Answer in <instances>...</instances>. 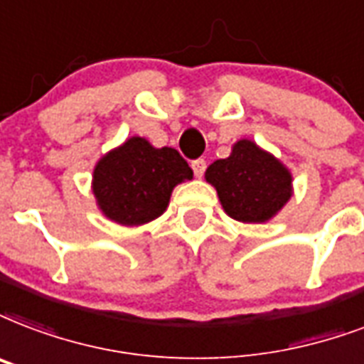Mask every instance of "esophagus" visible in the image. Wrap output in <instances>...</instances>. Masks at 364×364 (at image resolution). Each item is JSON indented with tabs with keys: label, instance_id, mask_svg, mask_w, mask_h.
<instances>
[{
	"label": "esophagus",
	"instance_id": "esophagus-1",
	"mask_svg": "<svg viewBox=\"0 0 364 364\" xmlns=\"http://www.w3.org/2000/svg\"><path fill=\"white\" fill-rule=\"evenodd\" d=\"M191 168H193L194 176L202 177L204 176V171H206V162H204L202 158H198V160H193V162H191Z\"/></svg>",
	"mask_w": 364,
	"mask_h": 364
}]
</instances>
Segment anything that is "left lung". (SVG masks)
I'll list each match as a JSON object with an SVG mask.
<instances>
[{"label":"left lung","mask_w":364,"mask_h":364,"mask_svg":"<svg viewBox=\"0 0 364 364\" xmlns=\"http://www.w3.org/2000/svg\"><path fill=\"white\" fill-rule=\"evenodd\" d=\"M206 181L215 187L223 210L242 223L267 221L292 196L290 171L248 139L235 143L231 156L208 168Z\"/></svg>","instance_id":"left-lung-1"}]
</instances>
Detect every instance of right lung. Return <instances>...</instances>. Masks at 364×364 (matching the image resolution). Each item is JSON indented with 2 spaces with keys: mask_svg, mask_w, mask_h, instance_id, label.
Masks as SVG:
<instances>
[{
  "mask_svg": "<svg viewBox=\"0 0 364 364\" xmlns=\"http://www.w3.org/2000/svg\"><path fill=\"white\" fill-rule=\"evenodd\" d=\"M191 179L193 170L176 149H154L146 139L132 137L99 160L93 193L108 219L133 227L162 215L173 187Z\"/></svg>",
  "mask_w": 364,
  "mask_h": 364,
  "instance_id": "1",
  "label": "right lung"
}]
</instances>
